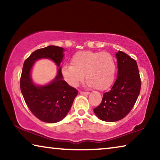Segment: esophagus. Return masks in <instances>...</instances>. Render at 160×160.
I'll return each mask as SVG.
<instances>
[{"label": "esophagus", "mask_w": 160, "mask_h": 160, "mask_svg": "<svg viewBox=\"0 0 160 160\" xmlns=\"http://www.w3.org/2000/svg\"><path fill=\"white\" fill-rule=\"evenodd\" d=\"M80 94H83V95H88V94H90V92H82V91H80Z\"/></svg>", "instance_id": "obj_1"}]
</instances>
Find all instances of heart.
Instances as JSON below:
<instances>
[{"label": "heart", "mask_w": 160, "mask_h": 160, "mask_svg": "<svg viewBox=\"0 0 160 160\" xmlns=\"http://www.w3.org/2000/svg\"><path fill=\"white\" fill-rule=\"evenodd\" d=\"M72 65H65L61 72L70 86L77 87L86 76L87 85L104 90L112 85L115 76L116 63L109 53L78 51L71 60Z\"/></svg>", "instance_id": "obj_1"}]
</instances>
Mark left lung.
Wrapping results in <instances>:
<instances>
[{
  "mask_svg": "<svg viewBox=\"0 0 160 160\" xmlns=\"http://www.w3.org/2000/svg\"><path fill=\"white\" fill-rule=\"evenodd\" d=\"M118 73L110 91L103 95L102 102L94 109L102 121L114 122L131 112L139 96L141 81L136 61L123 51L116 53Z\"/></svg>",
  "mask_w": 160,
  "mask_h": 160,
  "instance_id": "1",
  "label": "left lung"
}]
</instances>
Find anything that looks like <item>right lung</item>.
Returning <instances> with one entry per match:
<instances>
[{"mask_svg":"<svg viewBox=\"0 0 160 160\" xmlns=\"http://www.w3.org/2000/svg\"><path fill=\"white\" fill-rule=\"evenodd\" d=\"M65 49L56 46H48L34 51L24 62L20 78V90L24 99L32 113L42 121L57 123L66 117L78 95V90L70 86L61 72ZM39 59H49L58 66L54 79L46 85L34 83L31 70Z\"/></svg>","mask_w":160,"mask_h":160,"instance_id":"obj_1","label":"right lung"}]
</instances>
